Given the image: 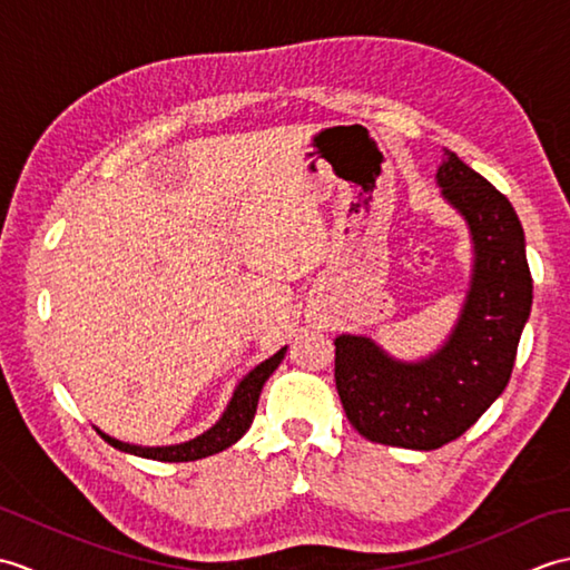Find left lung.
I'll use <instances>...</instances> for the list:
<instances>
[{
	"label": "left lung",
	"instance_id": "obj_1",
	"mask_svg": "<svg viewBox=\"0 0 570 570\" xmlns=\"http://www.w3.org/2000/svg\"><path fill=\"white\" fill-rule=\"evenodd\" d=\"M439 184L465 215L478 254L453 337L421 365L390 360L367 337L335 341V390L353 429L414 451L460 439L504 392L531 311L524 229L512 203L448 149Z\"/></svg>",
	"mask_w": 570,
	"mask_h": 570
}]
</instances>
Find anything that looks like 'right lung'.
<instances>
[{"instance_id":"right-lung-1","label":"right lung","mask_w":570,"mask_h":570,"mask_svg":"<svg viewBox=\"0 0 570 570\" xmlns=\"http://www.w3.org/2000/svg\"><path fill=\"white\" fill-rule=\"evenodd\" d=\"M284 353H286V347L278 350L274 357L262 362L259 367H254L247 374V377L239 382L233 402H229L223 419L217 421L210 431H205L203 435H198V439H193L188 443H180V445L141 448V445H129V443H122V441H115L105 433H100V435L112 448H117V451L141 455V458H151V460H164V463H188V460H200V458H208L213 453H220V451H225V448L233 445L235 441H239L242 435L247 433V429L252 426V419H254V414H257V402H259L262 386H264L266 380L272 377V372L278 365H282Z\"/></svg>"}]
</instances>
